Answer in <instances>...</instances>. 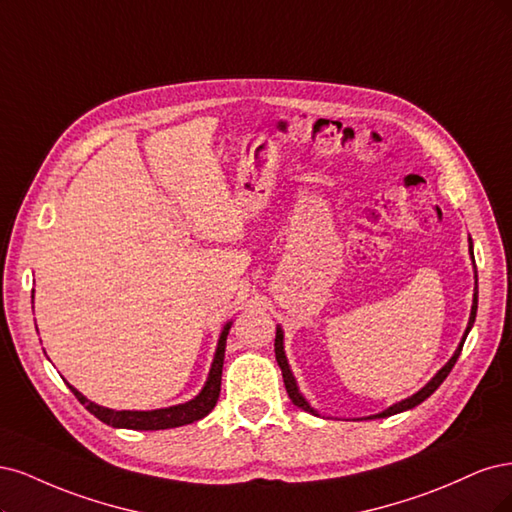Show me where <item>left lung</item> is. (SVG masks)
Instances as JSON below:
<instances>
[{"instance_id": "obj_1", "label": "left lung", "mask_w": 512, "mask_h": 512, "mask_svg": "<svg viewBox=\"0 0 512 512\" xmlns=\"http://www.w3.org/2000/svg\"><path fill=\"white\" fill-rule=\"evenodd\" d=\"M470 259H472V263H474L472 240H470ZM476 308H478V276H476V266H474V295H472L470 319H468V327H466L464 336H461V342H459V346L455 349L453 357H451V359L447 361V364H444V366H442V368L432 376V381L427 383L425 387H421L417 393H412L410 398H406V400H402V402H395V404H391V406H389V408H385L383 412H376V415L364 417L366 421H368V419H385V417H391V415H398V412H404V410L415 408V406H419L423 400L430 398V395H432V393L442 385L444 378H447V376H449V372L453 370L455 361H457V357H459V353H461V346H464V342H466V338H468V334H470V329H472V325H474V319H476ZM274 353H276L278 368H280V372H283L285 389H287V393H289L291 402H293L295 406H298V408H302V410L310 412V415L321 417V412H319L315 406H310V402H308V400L304 398V395H302V391H300V387H298V381H295V376H293V372H291V368H289V361H287V355H285V332H283V327H280V325H276ZM357 421H359V419H357Z\"/></svg>"}]
</instances>
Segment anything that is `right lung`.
I'll use <instances>...</instances> for the list:
<instances>
[{
	"mask_svg": "<svg viewBox=\"0 0 512 512\" xmlns=\"http://www.w3.org/2000/svg\"><path fill=\"white\" fill-rule=\"evenodd\" d=\"M34 293V291H31ZM34 300V295H31ZM234 321H227L221 329V336L217 342V351H214L210 372L202 391L195 395L193 400L185 404H176L168 408H155V410H114L95 404L87 400L76 387L68 383L72 393L78 398V402L85 406L91 415H95L100 421L112 427H123V430H146V432H155V430H170V427H180V425H189L193 421L204 419L208 412L217 406L219 393H221V374H223V359H225V342L227 334L232 329ZM38 329V327H36Z\"/></svg>",
	"mask_w": 512,
	"mask_h": 512,
	"instance_id": "add662e5",
	"label": "right lung"
}]
</instances>
